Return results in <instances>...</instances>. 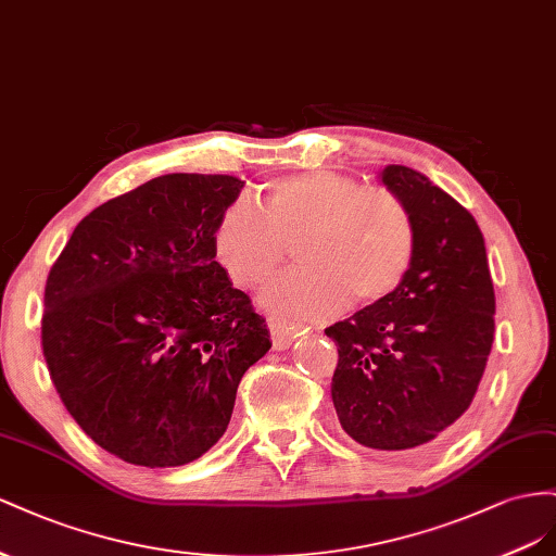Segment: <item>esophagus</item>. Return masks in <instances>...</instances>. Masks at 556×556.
<instances>
[{
	"label": "esophagus",
	"instance_id": "esophagus-1",
	"mask_svg": "<svg viewBox=\"0 0 556 556\" xmlns=\"http://www.w3.org/2000/svg\"><path fill=\"white\" fill-rule=\"evenodd\" d=\"M267 326H269V332H273V344L277 349L291 346V342L298 338V332H300L298 324L281 319V316H267Z\"/></svg>",
	"mask_w": 556,
	"mask_h": 556
}]
</instances>
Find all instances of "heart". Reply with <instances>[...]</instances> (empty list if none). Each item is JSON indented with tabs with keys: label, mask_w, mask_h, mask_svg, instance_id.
Segmentation results:
<instances>
[{
	"label": "heart",
	"mask_w": 556,
	"mask_h": 556,
	"mask_svg": "<svg viewBox=\"0 0 556 556\" xmlns=\"http://www.w3.org/2000/svg\"><path fill=\"white\" fill-rule=\"evenodd\" d=\"M214 256L237 287L258 291L287 263L291 244L303 269L279 279L267 303L298 316H332L382 303L415 258V220L387 186H358L349 174L312 169L265 184L258 207L237 200L218 216Z\"/></svg>",
	"instance_id": "1"
}]
</instances>
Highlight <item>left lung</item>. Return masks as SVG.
<instances>
[{"label": "left lung", "instance_id": "left-lung-1", "mask_svg": "<svg viewBox=\"0 0 556 556\" xmlns=\"http://www.w3.org/2000/svg\"><path fill=\"white\" fill-rule=\"evenodd\" d=\"M415 220V258L382 303L326 328L338 346L332 405L372 450L431 445L470 407L494 342V283L472 214L421 172L382 169Z\"/></svg>", "mask_w": 556, "mask_h": 556}]
</instances>
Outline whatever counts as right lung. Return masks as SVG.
<instances>
[{
    "label": "right lung",
    "instance_id": "1",
    "mask_svg": "<svg viewBox=\"0 0 556 556\" xmlns=\"http://www.w3.org/2000/svg\"><path fill=\"white\" fill-rule=\"evenodd\" d=\"M244 181L165 174L92 210L53 263L41 349L74 421L123 462H195L226 433L244 372L273 346L214 256Z\"/></svg>",
    "mask_w": 556,
    "mask_h": 556
}]
</instances>
